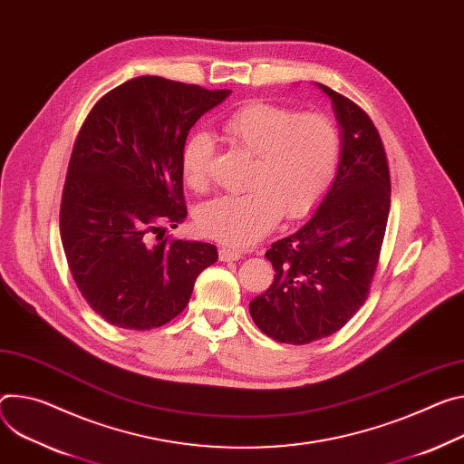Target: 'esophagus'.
I'll return each instance as SVG.
<instances>
[{"mask_svg": "<svg viewBox=\"0 0 464 464\" xmlns=\"http://www.w3.org/2000/svg\"><path fill=\"white\" fill-rule=\"evenodd\" d=\"M218 256H220V261H224V263H231V261L242 259L240 251L238 249H231V247H220L218 249Z\"/></svg>", "mask_w": 464, "mask_h": 464, "instance_id": "1", "label": "esophagus"}]
</instances>
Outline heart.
Masks as SVG:
<instances>
[{
  "mask_svg": "<svg viewBox=\"0 0 464 464\" xmlns=\"http://www.w3.org/2000/svg\"><path fill=\"white\" fill-rule=\"evenodd\" d=\"M226 135L256 155L244 194H222L196 210L198 229L222 244L244 247L277 222L302 218L331 187L341 157L339 131L322 114H294L265 102H249L222 123ZM213 137L194 131L181 153L183 178L201 190L208 181Z\"/></svg>",
  "mask_w": 464,
  "mask_h": 464,
  "instance_id": "1",
  "label": "heart"
}]
</instances>
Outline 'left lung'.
<instances>
[{"label":"left lung","mask_w":464,"mask_h":464,"mask_svg":"<svg viewBox=\"0 0 464 464\" xmlns=\"http://www.w3.org/2000/svg\"><path fill=\"white\" fill-rule=\"evenodd\" d=\"M316 87L341 128L339 168L311 218L266 251L274 281L249 302L265 334L296 346L339 331L364 304L391 210L389 164L373 121L348 98Z\"/></svg>","instance_id":"8db88e82"}]
</instances>
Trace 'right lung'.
I'll list each match as a JSON object with an SVG mask.
<instances>
[{
  "mask_svg": "<svg viewBox=\"0 0 464 464\" xmlns=\"http://www.w3.org/2000/svg\"><path fill=\"white\" fill-rule=\"evenodd\" d=\"M231 91L142 75L107 92L77 135L61 201V240L82 298L116 327L176 318L215 244L151 242L187 218L181 153L192 125ZM159 238V237H157Z\"/></svg>",
  "mask_w": 464,
  "mask_h": 464,
  "instance_id": "add662e5",
  "label": "right lung"
}]
</instances>
